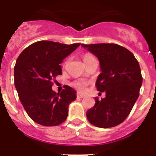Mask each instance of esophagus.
I'll use <instances>...</instances> for the list:
<instances>
[{
	"instance_id": "34e87169",
	"label": "esophagus",
	"mask_w": 156,
	"mask_h": 156,
	"mask_svg": "<svg viewBox=\"0 0 156 156\" xmlns=\"http://www.w3.org/2000/svg\"><path fill=\"white\" fill-rule=\"evenodd\" d=\"M76 97L78 98H84V95L82 94H80V93H77Z\"/></svg>"
}]
</instances>
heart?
Segmentation results:
<instances>
[{"label":"heart","mask_w":156,"mask_h":156,"mask_svg":"<svg viewBox=\"0 0 156 156\" xmlns=\"http://www.w3.org/2000/svg\"><path fill=\"white\" fill-rule=\"evenodd\" d=\"M93 59H96V58H95V57L93 55H91V54L90 53L84 54L83 56V60L85 64H87V63L90 62L91 60H93ZM88 83H89V82H87V81L86 80H74L73 82L72 83V86L73 87L76 88L77 90H80V91H83V90H85V89H86Z\"/></svg>","instance_id":"1"}]
</instances>
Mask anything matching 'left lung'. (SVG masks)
<instances>
[{"label": "left lung", "mask_w": 156, "mask_h": 156, "mask_svg": "<svg viewBox=\"0 0 156 156\" xmlns=\"http://www.w3.org/2000/svg\"><path fill=\"white\" fill-rule=\"evenodd\" d=\"M97 56L101 73L96 82L105 98L87 112L92 125L101 128L113 127L122 123L131 112L139 97L142 84L140 66L133 54L116 44H82Z\"/></svg>", "instance_id": "1"}]
</instances>
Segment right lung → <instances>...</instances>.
Listing matches in <instances>:
<instances>
[{
  "label": "right lung",
  "mask_w": 156,
  "mask_h": 156,
  "mask_svg": "<svg viewBox=\"0 0 156 156\" xmlns=\"http://www.w3.org/2000/svg\"><path fill=\"white\" fill-rule=\"evenodd\" d=\"M80 45L37 41L18 57L14 69L15 86L27 113L38 124L58 126L68 116L69 105L76 100V92L66 86L56 93L52 86L56 76L62 75L60 64Z\"/></svg>",
  "instance_id": "add662e5"
}]
</instances>
